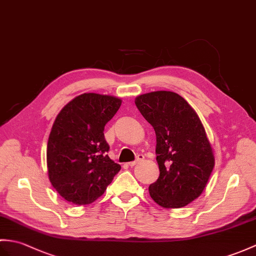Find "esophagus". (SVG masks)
I'll use <instances>...</instances> for the list:
<instances>
[{"mask_svg":"<svg viewBox=\"0 0 256 256\" xmlns=\"http://www.w3.org/2000/svg\"><path fill=\"white\" fill-rule=\"evenodd\" d=\"M142 160H144V156H142V155H138V157H136V159L134 160V162H128V166H130V167H134V166H136L138 164L142 162Z\"/></svg>","mask_w":256,"mask_h":256,"instance_id":"34e87169","label":"esophagus"}]
</instances>
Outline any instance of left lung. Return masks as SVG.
<instances>
[{
	"label": "left lung",
	"instance_id": "1",
	"mask_svg": "<svg viewBox=\"0 0 256 256\" xmlns=\"http://www.w3.org/2000/svg\"><path fill=\"white\" fill-rule=\"evenodd\" d=\"M156 133L160 174L150 198L164 208H181L203 193L215 166L212 148L195 110L180 94L159 90L135 98Z\"/></svg>",
	"mask_w": 256,
	"mask_h": 256
}]
</instances>
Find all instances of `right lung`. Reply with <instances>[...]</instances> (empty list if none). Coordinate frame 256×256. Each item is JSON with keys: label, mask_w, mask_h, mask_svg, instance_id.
Returning <instances> with one entry per match:
<instances>
[{"label": "right lung", "mask_w": 256, "mask_h": 256, "mask_svg": "<svg viewBox=\"0 0 256 256\" xmlns=\"http://www.w3.org/2000/svg\"><path fill=\"white\" fill-rule=\"evenodd\" d=\"M121 104L114 96L82 94L64 106L53 123L46 146L48 176L70 203H92L120 171L121 166L106 155L104 130Z\"/></svg>", "instance_id": "obj_1"}]
</instances>
